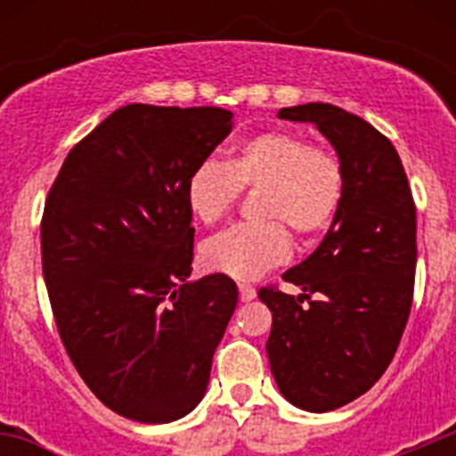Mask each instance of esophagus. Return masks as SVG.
I'll list each match as a JSON object with an SVG mask.
<instances>
[{"instance_id":"34e87169","label":"esophagus","mask_w":456,"mask_h":456,"mask_svg":"<svg viewBox=\"0 0 456 456\" xmlns=\"http://www.w3.org/2000/svg\"><path fill=\"white\" fill-rule=\"evenodd\" d=\"M240 299L241 301L256 299V288H253V285H240Z\"/></svg>"}]
</instances>
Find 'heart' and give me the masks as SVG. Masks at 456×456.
Returning <instances> with one entry per match:
<instances>
[{
    "label": "heart",
    "mask_w": 456,
    "mask_h": 456,
    "mask_svg": "<svg viewBox=\"0 0 456 456\" xmlns=\"http://www.w3.org/2000/svg\"><path fill=\"white\" fill-rule=\"evenodd\" d=\"M345 164L331 146L310 143L301 132L265 130L240 141L228 162L203 159L187 178V208L196 221L212 225L240 200L241 189H263L257 215L263 224L232 225L200 244L208 272L253 281L283 265L292 237L324 235L345 200Z\"/></svg>",
    "instance_id": "b5f03b06"
}]
</instances>
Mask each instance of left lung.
Listing matches in <instances>:
<instances>
[{"label":"left lung","instance_id":"obj_1","mask_svg":"<svg viewBox=\"0 0 456 456\" xmlns=\"http://www.w3.org/2000/svg\"><path fill=\"white\" fill-rule=\"evenodd\" d=\"M278 118L315 125L347 175L322 244L283 273L304 294L257 292L272 310L267 356L278 390L324 413L368 393L397 352L413 304L416 203L400 155L368 120L324 102L285 107Z\"/></svg>","mask_w":456,"mask_h":456}]
</instances>
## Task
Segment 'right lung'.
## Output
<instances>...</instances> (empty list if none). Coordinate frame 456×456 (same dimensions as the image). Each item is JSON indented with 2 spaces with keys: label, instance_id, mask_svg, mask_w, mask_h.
<instances>
[{
  "label": "right lung",
  "instance_id": "right-lung-1",
  "mask_svg": "<svg viewBox=\"0 0 456 456\" xmlns=\"http://www.w3.org/2000/svg\"><path fill=\"white\" fill-rule=\"evenodd\" d=\"M221 107L116 109L68 152L40 221L43 276L72 365L136 422H171L208 390L237 305L225 273L189 283L187 178L232 130Z\"/></svg>",
  "mask_w": 456,
  "mask_h": 456
}]
</instances>
